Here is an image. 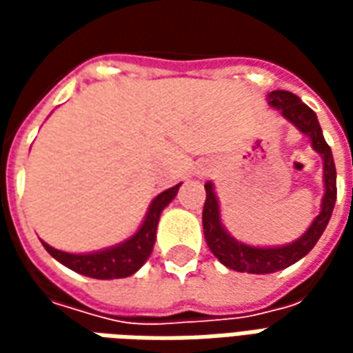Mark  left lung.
<instances>
[{
	"mask_svg": "<svg viewBox=\"0 0 353 353\" xmlns=\"http://www.w3.org/2000/svg\"><path fill=\"white\" fill-rule=\"evenodd\" d=\"M268 103L276 109H281V115L293 123L299 130L312 139L314 151L323 157V181H325V196L321 200V212L312 221L310 229L303 236L295 240L293 244L281 245V248H253L242 244L230 236L223 229L221 217H219V204L215 199L214 185L206 183V202L202 212V227L208 248L212 250L223 265L229 266L236 272L250 274H270L276 270H283L299 259H303L306 253L316 245L319 236L323 234L327 223L333 214L334 200H336V170H334L333 153L327 145L323 132L318 123V117L303 100L288 90H272L268 94Z\"/></svg>",
	"mask_w": 353,
	"mask_h": 353,
	"instance_id": "1",
	"label": "left lung"
}]
</instances>
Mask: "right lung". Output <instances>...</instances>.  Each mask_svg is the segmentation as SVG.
I'll use <instances>...</instances> for the list:
<instances>
[{
  "label": "right lung",
  "instance_id": "obj_1",
  "mask_svg": "<svg viewBox=\"0 0 353 353\" xmlns=\"http://www.w3.org/2000/svg\"><path fill=\"white\" fill-rule=\"evenodd\" d=\"M179 185L161 192L151 202L149 212L145 215V221L141 223L138 232L130 240H126V242L115 245V248H109V250H103V252L87 253V255H75V253L54 250L45 242H43V245L62 265L72 268L75 272L83 274V276H88V278L115 280V278L132 276L143 266V263L149 259V255L153 252L154 240H157V225H159V219H161L162 210L174 200V196L179 191Z\"/></svg>",
  "mask_w": 353,
  "mask_h": 353
}]
</instances>
